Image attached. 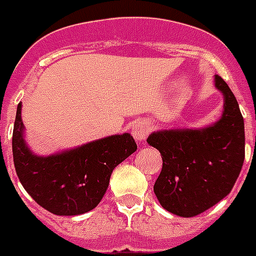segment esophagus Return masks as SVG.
I'll return each instance as SVG.
<instances>
[{"label": "esophagus", "mask_w": 256, "mask_h": 256, "mask_svg": "<svg viewBox=\"0 0 256 256\" xmlns=\"http://www.w3.org/2000/svg\"><path fill=\"white\" fill-rule=\"evenodd\" d=\"M148 132H150V126H148V124H146V122H142V120H140V122H136V124H132V134L140 144L142 140H146V136H148Z\"/></svg>", "instance_id": "obj_1"}]
</instances>
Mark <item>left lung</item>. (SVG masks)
Returning <instances> with one entry per match:
<instances>
[{"label": "left lung", "mask_w": 256, "mask_h": 256, "mask_svg": "<svg viewBox=\"0 0 256 256\" xmlns=\"http://www.w3.org/2000/svg\"><path fill=\"white\" fill-rule=\"evenodd\" d=\"M215 86L224 96L222 118L199 130L152 132L148 144L160 150L162 171L154 192L164 208L191 218L230 194L244 160V122L236 98L222 77Z\"/></svg>", "instance_id": "obj_1"}]
</instances>
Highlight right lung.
Returning a JSON list of instances; mask_svg holds the SVG:
<instances>
[{"label": "right lung", "instance_id": "add662e5", "mask_svg": "<svg viewBox=\"0 0 256 256\" xmlns=\"http://www.w3.org/2000/svg\"><path fill=\"white\" fill-rule=\"evenodd\" d=\"M22 134L18 104L12 140L16 172L30 196L56 215L92 210L108 190L112 170L136 150L134 138L126 132L56 156H37L28 148Z\"/></svg>", "mask_w": 256, "mask_h": 256}]
</instances>
